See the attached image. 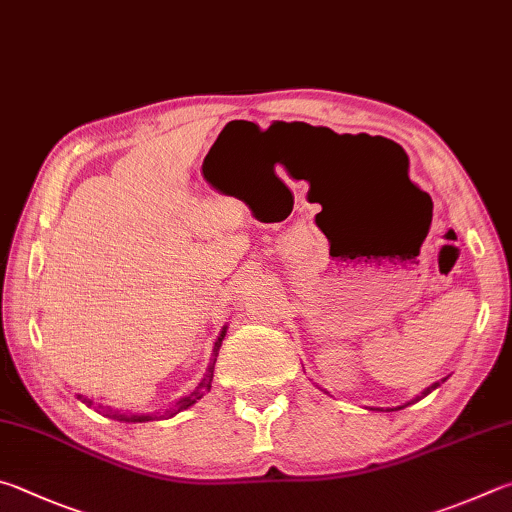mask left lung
Returning <instances> with one entry per match:
<instances>
[{
  "label": "left lung",
  "instance_id": "8db88e82",
  "mask_svg": "<svg viewBox=\"0 0 512 512\" xmlns=\"http://www.w3.org/2000/svg\"><path fill=\"white\" fill-rule=\"evenodd\" d=\"M447 380V378H445ZM445 380H441V382H445ZM441 382H434L432 387H427L423 393H420V396H416L414 400H409V402H405V405H400V407H393V409H382V407H371L373 411H398V409H405V407H409V405H414V402H418V400H423L425 396H429V393H432L436 387H441Z\"/></svg>",
  "mask_w": 512,
  "mask_h": 512
}]
</instances>
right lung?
<instances>
[{
	"label": "right lung",
	"instance_id": "1",
	"mask_svg": "<svg viewBox=\"0 0 512 512\" xmlns=\"http://www.w3.org/2000/svg\"><path fill=\"white\" fill-rule=\"evenodd\" d=\"M227 328H229V326L224 324V326H222V330H220L218 339H215V344H213V353H211V360H209V366H206V373H204V378L200 380V384H197V387H195L191 393H186V396L179 398L173 407L164 411V414H159V411H157V414H128V411H121V409L107 407V405H101V402H98V405H96L94 400H89V398H85V396H78V400H80V402H85V405H87V407H92L94 411H98V414H103V416L112 418V420H119V423H148V420L173 418L175 414H179V411H184V409H188V407H193L197 400L204 398L206 393L211 391L215 360H218V353H220L222 339H224V335H227Z\"/></svg>",
	"mask_w": 512,
	"mask_h": 512
}]
</instances>
